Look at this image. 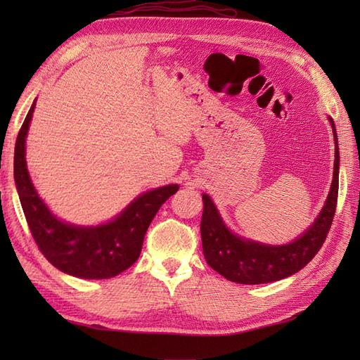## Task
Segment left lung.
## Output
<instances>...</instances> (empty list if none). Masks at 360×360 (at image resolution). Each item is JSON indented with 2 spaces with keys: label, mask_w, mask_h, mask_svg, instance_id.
<instances>
[{
  "label": "left lung",
  "mask_w": 360,
  "mask_h": 360,
  "mask_svg": "<svg viewBox=\"0 0 360 360\" xmlns=\"http://www.w3.org/2000/svg\"><path fill=\"white\" fill-rule=\"evenodd\" d=\"M334 136L333 182L326 201L307 231L286 244H266L244 238L227 227L209 195L202 193L201 240L204 258L213 271L241 285L278 281L303 269L322 248L333 224L339 192V142L334 120L328 117Z\"/></svg>",
  "instance_id": "left-lung-1"
}]
</instances>
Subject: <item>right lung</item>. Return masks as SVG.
<instances>
[{
    "label": "right lung",
    "instance_id": "1",
    "mask_svg": "<svg viewBox=\"0 0 360 360\" xmlns=\"http://www.w3.org/2000/svg\"><path fill=\"white\" fill-rule=\"evenodd\" d=\"M35 102L22 122L13 156L15 186L30 233L43 255L62 272L88 280L116 277L139 258L150 223L179 186L168 184L141 193L106 223L82 226L58 218L38 195L27 170L26 137Z\"/></svg>",
    "mask_w": 360,
    "mask_h": 360
}]
</instances>
